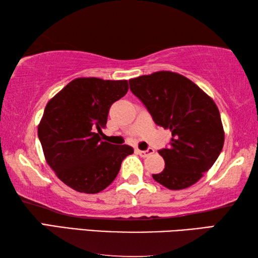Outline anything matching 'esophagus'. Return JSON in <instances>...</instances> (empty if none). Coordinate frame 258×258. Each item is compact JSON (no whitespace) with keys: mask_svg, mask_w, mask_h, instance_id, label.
I'll return each mask as SVG.
<instances>
[{"mask_svg":"<svg viewBox=\"0 0 258 258\" xmlns=\"http://www.w3.org/2000/svg\"><path fill=\"white\" fill-rule=\"evenodd\" d=\"M137 152L138 154L141 156V157H148V156H150V155H152L155 152V150L152 149V148H149V149L148 150H140V149H137Z\"/></svg>","mask_w":258,"mask_h":258,"instance_id":"obj_1","label":"esophagus"}]
</instances>
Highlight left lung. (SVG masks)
Here are the masks:
<instances>
[{
    "label": "left lung",
    "mask_w": 258,
    "mask_h": 258,
    "mask_svg": "<svg viewBox=\"0 0 258 258\" xmlns=\"http://www.w3.org/2000/svg\"><path fill=\"white\" fill-rule=\"evenodd\" d=\"M155 123L169 130V147L159 150L164 171L154 180L171 190L189 187L215 163L224 145L221 115L213 99L189 78L173 72H156L130 80Z\"/></svg>",
    "instance_id": "1"
}]
</instances>
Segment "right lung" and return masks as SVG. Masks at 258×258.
<instances>
[{"mask_svg": "<svg viewBox=\"0 0 258 258\" xmlns=\"http://www.w3.org/2000/svg\"><path fill=\"white\" fill-rule=\"evenodd\" d=\"M128 91L127 81L80 77L56 93L38 124L45 160L64 184L98 194L115 180L133 148L101 140L109 108Z\"/></svg>", "mask_w": 258, "mask_h": 258, "instance_id": "add662e5", "label": "right lung"}]
</instances>
